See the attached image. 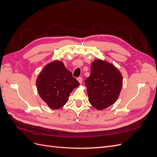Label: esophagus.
<instances>
[{
  "instance_id": "esophagus-1",
  "label": "esophagus",
  "mask_w": 157,
  "mask_h": 157,
  "mask_svg": "<svg viewBox=\"0 0 157 157\" xmlns=\"http://www.w3.org/2000/svg\"><path fill=\"white\" fill-rule=\"evenodd\" d=\"M77 80H78V82H79L80 84H81V83L82 82V80H83V79H82V77H78V78H77Z\"/></svg>"
}]
</instances>
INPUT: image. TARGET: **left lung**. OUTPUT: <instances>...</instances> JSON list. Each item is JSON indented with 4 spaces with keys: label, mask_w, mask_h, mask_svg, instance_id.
Masks as SVG:
<instances>
[{
    "label": "left lung",
    "mask_w": 157,
    "mask_h": 157,
    "mask_svg": "<svg viewBox=\"0 0 157 157\" xmlns=\"http://www.w3.org/2000/svg\"><path fill=\"white\" fill-rule=\"evenodd\" d=\"M85 84L90 104L98 110H102L111 105L119 96L122 76L113 64L101 59H95Z\"/></svg>",
    "instance_id": "left-lung-1"
}]
</instances>
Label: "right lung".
Listing matches in <instances>:
<instances>
[{
  "label": "right lung",
  "mask_w": 157,
  "mask_h": 157,
  "mask_svg": "<svg viewBox=\"0 0 157 157\" xmlns=\"http://www.w3.org/2000/svg\"><path fill=\"white\" fill-rule=\"evenodd\" d=\"M36 82L40 97L52 109L63 107L73 89L79 86L71 71L58 60L47 64L38 76Z\"/></svg>",
  "instance_id": "1"
}]
</instances>
